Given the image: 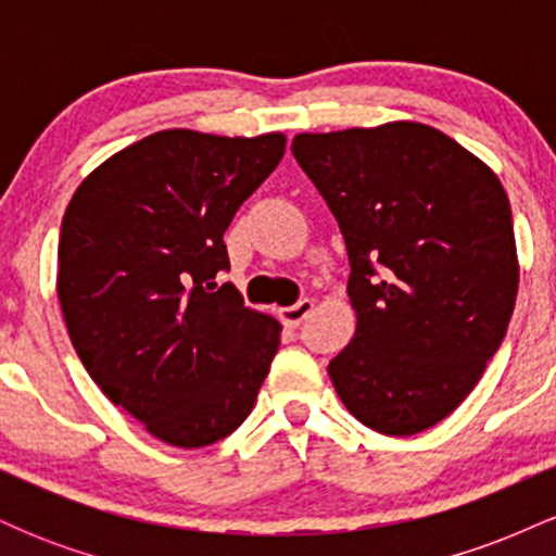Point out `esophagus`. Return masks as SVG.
<instances>
[{
  "mask_svg": "<svg viewBox=\"0 0 556 556\" xmlns=\"http://www.w3.org/2000/svg\"><path fill=\"white\" fill-rule=\"evenodd\" d=\"M311 311H314V300L303 298V300H298L295 305L279 308V318H282L285 327H298V324H303L305 318L311 316Z\"/></svg>",
  "mask_w": 556,
  "mask_h": 556,
  "instance_id": "34e87169",
  "label": "esophagus"
}]
</instances>
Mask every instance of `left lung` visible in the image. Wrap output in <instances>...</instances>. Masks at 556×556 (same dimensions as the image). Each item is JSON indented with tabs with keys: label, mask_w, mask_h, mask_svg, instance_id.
<instances>
[{
	"label": "left lung",
	"mask_w": 556,
	"mask_h": 556,
	"mask_svg": "<svg viewBox=\"0 0 556 556\" xmlns=\"http://www.w3.org/2000/svg\"><path fill=\"white\" fill-rule=\"evenodd\" d=\"M292 154L348 245L355 334L329 363L350 413L413 437L473 392L518 298L500 177L442 130L387 123L300 132Z\"/></svg>",
	"instance_id": "8db88e82"
}]
</instances>
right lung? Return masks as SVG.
<instances>
[{"mask_svg":"<svg viewBox=\"0 0 556 556\" xmlns=\"http://www.w3.org/2000/svg\"><path fill=\"white\" fill-rule=\"evenodd\" d=\"M285 143L282 132H154L96 167L62 219L56 295L75 353L172 446L229 437L277 355V318L214 279L229 271V222Z\"/></svg>","mask_w":556,"mask_h":556,"instance_id":"add662e5","label":"right lung"}]
</instances>
